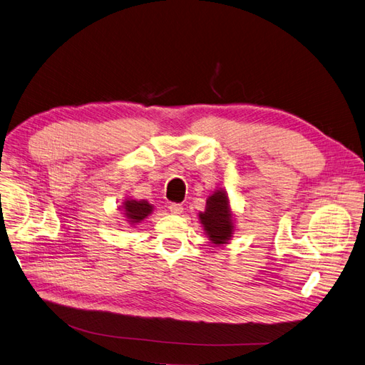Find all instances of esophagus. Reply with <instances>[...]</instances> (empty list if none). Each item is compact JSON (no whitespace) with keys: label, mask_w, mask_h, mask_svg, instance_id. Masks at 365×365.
<instances>
[{"label":"esophagus","mask_w":365,"mask_h":365,"mask_svg":"<svg viewBox=\"0 0 365 365\" xmlns=\"http://www.w3.org/2000/svg\"><path fill=\"white\" fill-rule=\"evenodd\" d=\"M169 210H170V213H173V215H181V213H182V210H184V207H182V204L170 202V204H169Z\"/></svg>","instance_id":"34e87169"}]
</instances>
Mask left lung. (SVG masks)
<instances>
[{"label": "left lung", "instance_id": "obj_1", "mask_svg": "<svg viewBox=\"0 0 365 365\" xmlns=\"http://www.w3.org/2000/svg\"><path fill=\"white\" fill-rule=\"evenodd\" d=\"M200 217L210 240H213L215 244H225L233 235L231 233L233 222H231L228 197L222 190H217L208 197L205 212L201 213Z\"/></svg>", "mask_w": 365, "mask_h": 365}]
</instances>
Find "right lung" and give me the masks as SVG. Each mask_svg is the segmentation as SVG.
I'll list each match as a JSON object with an SVG mask.
<instances>
[{
	"instance_id": "1",
	"label": "right lung",
	"mask_w": 365,
	"mask_h": 365,
	"mask_svg": "<svg viewBox=\"0 0 365 365\" xmlns=\"http://www.w3.org/2000/svg\"><path fill=\"white\" fill-rule=\"evenodd\" d=\"M123 207L128 219H130L129 222L132 224L140 222L152 212V205L148 201H126Z\"/></svg>"
}]
</instances>
